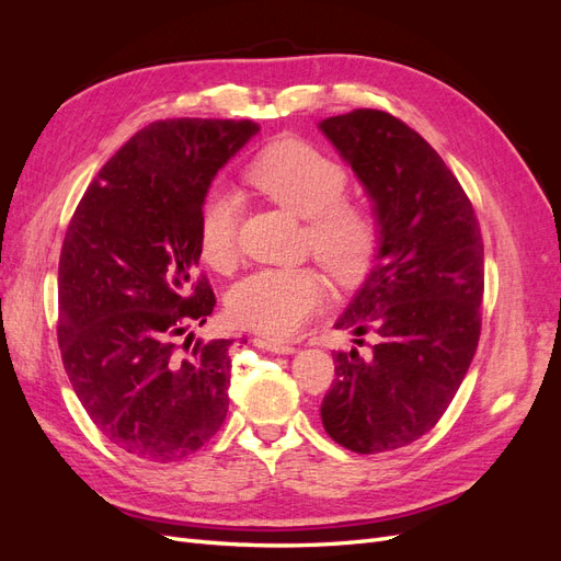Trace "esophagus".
I'll return each instance as SVG.
<instances>
[{
    "label": "esophagus",
    "mask_w": 561,
    "mask_h": 561,
    "mask_svg": "<svg viewBox=\"0 0 561 561\" xmlns=\"http://www.w3.org/2000/svg\"><path fill=\"white\" fill-rule=\"evenodd\" d=\"M257 348L262 351H271V353H295V346L287 344V342H278V339H266V336H257L252 342Z\"/></svg>",
    "instance_id": "34e87169"
}]
</instances>
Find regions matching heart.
<instances>
[{"mask_svg": "<svg viewBox=\"0 0 561 561\" xmlns=\"http://www.w3.org/2000/svg\"><path fill=\"white\" fill-rule=\"evenodd\" d=\"M250 182L278 206L307 219V243L330 274L355 280L379 245V222L369 206L344 198L346 171L301 140L271 145L248 171ZM239 198L213 192L198 217V250L210 266H227L236 254ZM328 290L311 266H271L231 285L227 313L236 325L268 336L301 328L325 304Z\"/></svg>", "mask_w": 561, "mask_h": 561, "instance_id": "heart-1", "label": "heart"}]
</instances>
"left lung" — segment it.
<instances>
[{
  "label": "left lung",
  "mask_w": 561,
  "mask_h": 561,
  "mask_svg": "<svg viewBox=\"0 0 561 561\" xmlns=\"http://www.w3.org/2000/svg\"><path fill=\"white\" fill-rule=\"evenodd\" d=\"M371 201L379 245L336 330L375 332L367 355L334 353L320 419L336 445L379 454L412 445L445 414L480 342L484 245L463 186L400 118L353 110L322 118ZM363 346L360 339H353Z\"/></svg>",
  "instance_id": "left-lung-1"
}]
</instances>
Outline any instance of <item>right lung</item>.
<instances>
[{
  "label": "right lung",
  "mask_w": 561,
  "mask_h": 561,
  "mask_svg": "<svg viewBox=\"0 0 561 561\" xmlns=\"http://www.w3.org/2000/svg\"><path fill=\"white\" fill-rule=\"evenodd\" d=\"M252 122L165 118L138 130L100 168L65 233L58 344L83 410L112 445L145 461H180L229 410L233 339L175 344L215 309L198 217L217 171Z\"/></svg>",
  "instance_id": "right-lung-1"
}]
</instances>
